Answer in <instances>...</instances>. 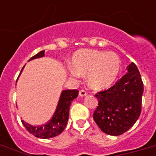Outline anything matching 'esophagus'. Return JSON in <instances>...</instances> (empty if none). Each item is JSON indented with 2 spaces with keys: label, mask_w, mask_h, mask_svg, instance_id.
I'll use <instances>...</instances> for the list:
<instances>
[{
  "label": "esophagus",
  "mask_w": 156,
  "mask_h": 156,
  "mask_svg": "<svg viewBox=\"0 0 156 156\" xmlns=\"http://www.w3.org/2000/svg\"><path fill=\"white\" fill-rule=\"evenodd\" d=\"M78 94H79V96H81V97H84V96H86V95H87V92H86L84 90H81Z\"/></svg>",
  "instance_id": "34e87169"
}]
</instances>
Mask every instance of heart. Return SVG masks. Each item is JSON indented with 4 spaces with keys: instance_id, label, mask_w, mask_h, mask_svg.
I'll return each instance as SVG.
<instances>
[{
    "instance_id": "obj_1",
    "label": "heart",
    "mask_w": 156,
    "mask_h": 156,
    "mask_svg": "<svg viewBox=\"0 0 156 156\" xmlns=\"http://www.w3.org/2000/svg\"><path fill=\"white\" fill-rule=\"evenodd\" d=\"M68 66L71 76L81 78L87 73V84L95 90L108 89L116 83L121 71V61L117 54L98 50H79L72 56Z\"/></svg>"
}]
</instances>
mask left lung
<instances>
[{"mask_svg":"<svg viewBox=\"0 0 156 156\" xmlns=\"http://www.w3.org/2000/svg\"><path fill=\"white\" fill-rule=\"evenodd\" d=\"M126 69L128 73L115 85L95 95L99 104L93 118L109 135L118 136L129 130L141 114L143 83L140 73L133 62Z\"/></svg>","mask_w":156,"mask_h":156,"instance_id":"left-lung-1","label":"left lung"}]
</instances>
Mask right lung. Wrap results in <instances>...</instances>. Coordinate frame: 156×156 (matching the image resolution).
I'll return each instance as SVG.
<instances>
[{"label": "right lung", "instance_id": "right-lung-1", "mask_svg": "<svg viewBox=\"0 0 156 156\" xmlns=\"http://www.w3.org/2000/svg\"><path fill=\"white\" fill-rule=\"evenodd\" d=\"M44 50L40 51L39 53L32 56L29 60L32 61L34 59H38L44 56ZM23 68L21 70L20 74L23 72ZM19 74V76H20ZM18 76V77H19ZM78 90H64L61 91L58 103L56 105V110L54 112L53 115L49 121H47L44 125L40 126H32L30 125L25 121H22L23 126L30 133L35 136L36 138L47 139V138H53L59 135L63 132L67 125V121L69 120V107L74 99L78 97Z\"/></svg>", "mask_w": 156, "mask_h": 156}]
</instances>
